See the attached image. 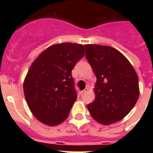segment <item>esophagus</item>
I'll list each match as a JSON object with an SVG mask.
<instances>
[{
  "mask_svg": "<svg viewBox=\"0 0 153 153\" xmlns=\"http://www.w3.org/2000/svg\"><path fill=\"white\" fill-rule=\"evenodd\" d=\"M89 90H90V89H89L88 87H86V88H85L84 90H83V91H81V92H80V94H81V95H83V94H84V93H87V92L89 91Z\"/></svg>",
  "mask_w": 153,
  "mask_h": 153,
  "instance_id": "obj_1",
  "label": "esophagus"
}]
</instances>
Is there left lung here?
I'll return each instance as SVG.
<instances>
[{"instance_id": "1", "label": "left lung", "mask_w": 153, "mask_h": 153, "mask_svg": "<svg viewBox=\"0 0 153 153\" xmlns=\"http://www.w3.org/2000/svg\"><path fill=\"white\" fill-rule=\"evenodd\" d=\"M86 56L97 76L95 100L87 108L102 125L123 120L140 97L139 78L127 58L109 46L86 44Z\"/></svg>"}]
</instances>
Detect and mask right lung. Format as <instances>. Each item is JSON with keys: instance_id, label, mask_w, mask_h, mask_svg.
I'll list each match as a JSON object with an SVG mask.
<instances>
[{"instance_id": "add662e5", "label": "right lung", "mask_w": 153, "mask_h": 153, "mask_svg": "<svg viewBox=\"0 0 153 153\" xmlns=\"http://www.w3.org/2000/svg\"><path fill=\"white\" fill-rule=\"evenodd\" d=\"M84 54L82 44H56L30 65L24 78V93L30 110L42 123L54 126L68 117L77 97L71 71Z\"/></svg>"}]
</instances>
